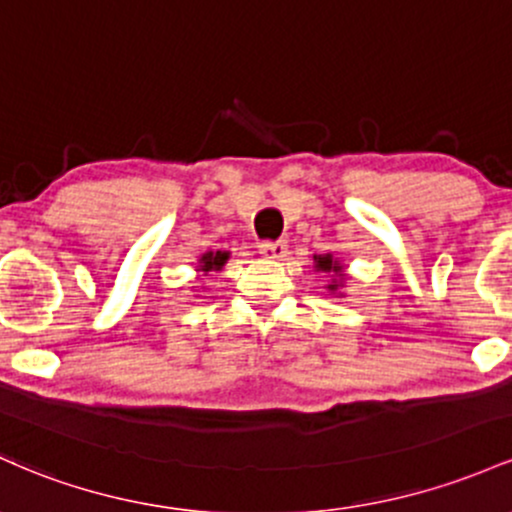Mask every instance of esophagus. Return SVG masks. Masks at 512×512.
Here are the masks:
<instances>
[{"mask_svg":"<svg viewBox=\"0 0 512 512\" xmlns=\"http://www.w3.org/2000/svg\"><path fill=\"white\" fill-rule=\"evenodd\" d=\"M260 252L267 260H284L289 255V245L284 240H267V243L260 245Z\"/></svg>","mask_w":512,"mask_h":512,"instance_id":"34e87169","label":"esophagus"}]
</instances>
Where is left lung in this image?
I'll list each match as a JSON object with an SVG mask.
<instances>
[{"mask_svg": "<svg viewBox=\"0 0 512 512\" xmlns=\"http://www.w3.org/2000/svg\"><path fill=\"white\" fill-rule=\"evenodd\" d=\"M316 262H318L316 267H318V269H323V272H335V277H342V274H340V272H342V267H340L338 262H335L333 257H330V255H325V257H323V255H318V257H316ZM338 286H340L338 282H333V284H328V289H330V291H335V289H338Z\"/></svg>", "mask_w": 512, "mask_h": 512, "instance_id": "1", "label": "left lung"}]
</instances>
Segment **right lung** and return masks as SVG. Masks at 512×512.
I'll list each match as a JSON object with an SVG mask.
<instances>
[{
	"instance_id": "obj_1",
	"label": "right lung",
	"mask_w": 512,
	"mask_h": 512,
	"mask_svg": "<svg viewBox=\"0 0 512 512\" xmlns=\"http://www.w3.org/2000/svg\"><path fill=\"white\" fill-rule=\"evenodd\" d=\"M228 260V252H209V255L201 257V269L204 272H213V269H221L226 265Z\"/></svg>"
}]
</instances>
